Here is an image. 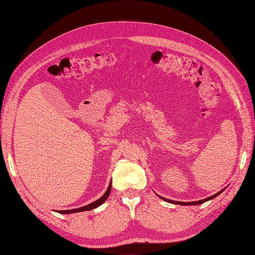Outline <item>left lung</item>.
Instances as JSON below:
<instances>
[{"label":"left lung","instance_id":"8db88e82","mask_svg":"<svg viewBox=\"0 0 255 255\" xmlns=\"http://www.w3.org/2000/svg\"><path fill=\"white\" fill-rule=\"evenodd\" d=\"M224 190H225V189L221 190V191H220V192H218V193H215L214 195H211V196H209L208 199H204V200H201V201H196V202H187V203H184V202H175V201H171V200H167V199H165V197H162V196H161V199H162V200H164V201H166V202H168V203H171V204H180V205H200V204H203V203H205V202H207V201L212 200L213 197L218 196V195H219L220 193H222Z\"/></svg>","mask_w":255,"mask_h":255}]
</instances>
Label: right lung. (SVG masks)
<instances>
[{"mask_svg":"<svg viewBox=\"0 0 255 255\" xmlns=\"http://www.w3.org/2000/svg\"><path fill=\"white\" fill-rule=\"evenodd\" d=\"M110 190H111V183L109 184V187H108L107 191H106L105 193H104V195H103L102 197H100V199L97 200L96 202H93V203H91V204H89V205H86V206H84V207H81V208H78V209H72V210H60L59 212L66 214V213H74V212H81V211H89V210H92V209H94V208H97V207H99L100 205H102L104 202H105V201L108 199V196H109V194H110Z\"/></svg>","mask_w":255,"mask_h":255,"instance_id":"1","label":"right lung"}]
</instances>
